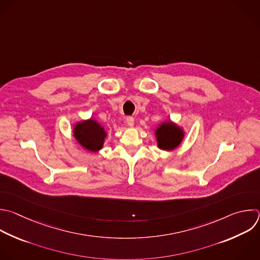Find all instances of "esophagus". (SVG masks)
I'll return each mask as SVG.
<instances>
[{
    "label": "esophagus",
    "instance_id": "esophagus-1",
    "mask_svg": "<svg viewBox=\"0 0 260 260\" xmlns=\"http://www.w3.org/2000/svg\"><path fill=\"white\" fill-rule=\"evenodd\" d=\"M125 121H126V123H127L129 126H133L134 123H135V120H134V117H133V116H126Z\"/></svg>",
    "mask_w": 260,
    "mask_h": 260
}]
</instances>
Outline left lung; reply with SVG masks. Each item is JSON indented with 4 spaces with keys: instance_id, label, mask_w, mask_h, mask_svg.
Instances as JSON below:
<instances>
[{
    "instance_id": "1",
    "label": "left lung",
    "mask_w": 260,
    "mask_h": 260,
    "mask_svg": "<svg viewBox=\"0 0 260 260\" xmlns=\"http://www.w3.org/2000/svg\"><path fill=\"white\" fill-rule=\"evenodd\" d=\"M156 136L158 146L163 150H171L176 148L183 139L182 131L170 122L162 123L157 129Z\"/></svg>"
}]
</instances>
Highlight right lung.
Listing matches in <instances>:
<instances>
[{"label": "right lung", "mask_w": 260, "mask_h": 260, "mask_svg": "<svg viewBox=\"0 0 260 260\" xmlns=\"http://www.w3.org/2000/svg\"><path fill=\"white\" fill-rule=\"evenodd\" d=\"M74 137L82 147L95 152L102 148L106 133L97 121L91 119L75 125Z\"/></svg>", "instance_id": "1"}]
</instances>
